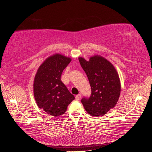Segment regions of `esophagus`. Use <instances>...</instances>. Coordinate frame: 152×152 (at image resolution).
I'll return each instance as SVG.
<instances>
[{"label":"esophagus","mask_w":152,"mask_h":152,"mask_svg":"<svg viewBox=\"0 0 152 152\" xmlns=\"http://www.w3.org/2000/svg\"><path fill=\"white\" fill-rule=\"evenodd\" d=\"M80 98H81V95H80V94H77V95L75 96V99H76L77 101H79V100H80Z\"/></svg>","instance_id":"34e87169"}]
</instances>
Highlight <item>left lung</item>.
<instances>
[{"label":"left lung","mask_w":152,"mask_h":152,"mask_svg":"<svg viewBox=\"0 0 152 152\" xmlns=\"http://www.w3.org/2000/svg\"><path fill=\"white\" fill-rule=\"evenodd\" d=\"M91 87L89 98L81 102L91 116H103L117 104L121 94V82L118 73L112 64L102 56L96 55L87 61L79 58Z\"/></svg>","instance_id":"left-lung-1"}]
</instances>
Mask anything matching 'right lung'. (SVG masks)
I'll list each match as a JSON object with an SVG mask.
<instances>
[{
  "mask_svg": "<svg viewBox=\"0 0 152 152\" xmlns=\"http://www.w3.org/2000/svg\"><path fill=\"white\" fill-rule=\"evenodd\" d=\"M70 61V58L55 54L45 59L37 72L34 98L38 107L50 115L58 117L63 114L75 99L61 80L63 71Z\"/></svg>",
  "mask_w": 152,
  "mask_h": 152,
  "instance_id": "right-lung-1",
  "label": "right lung"
}]
</instances>
